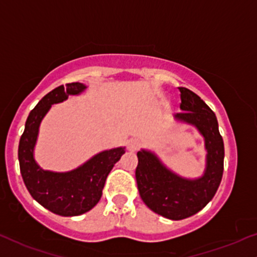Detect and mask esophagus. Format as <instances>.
<instances>
[{"label":"esophagus","mask_w":257,"mask_h":257,"mask_svg":"<svg viewBox=\"0 0 257 257\" xmlns=\"http://www.w3.org/2000/svg\"><path fill=\"white\" fill-rule=\"evenodd\" d=\"M140 145H142V144H140V142L138 139H132V140H129V143H128V150L129 151H137V150H139V148H140Z\"/></svg>","instance_id":"34e87169"}]
</instances>
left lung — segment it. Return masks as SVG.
<instances>
[{
	"label": "left lung",
	"mask_w": 257,
	"mask_h": 257,
	"mask_svg": "<svg viewBox=\"0 0 257 257\" xmlns=\"http://www.w3.org/2000/svg\"><path fill=\"white\" fill-rule=\"evenodd\" d=\"M180 108L177 119L193 124L205 138L207 166L201 178L188 180L172 173L148 151L138 152L135 170L138 189L143 201L154 212L166 218L184 219L202 210L215 196L223 176L224 145L212 109L195 92L178 87Z\"/></svg>",
	"instance_id": "left-lung-1"
}]
</instances>
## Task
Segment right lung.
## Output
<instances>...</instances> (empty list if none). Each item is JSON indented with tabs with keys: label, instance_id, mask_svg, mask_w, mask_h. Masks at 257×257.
I'll return each mask as SVG.
<instances>
[{
	"label": "right lung",
	"instance_id": "add662e5",
	"mask_svg": "<svg viewBox=\"0 0 257 257\" xmlns=\"http://www.w3.org/2000/svg\"><path fill=\"white\" fill-rule=\"evenodd\" d=\"M84 89L83 84L70 83L45 95L28 115L18 146L19 167L30 195L51 212L66 217L83 215L100 201L107 176L125 152L123 148L103 151L67 173L42 171L36 165L33 151L44 115L51 105L62 102L69 95H77Z\"/></svg>",
	"mask_w": 257,
	"mask_h": 257
}]
</instances>
